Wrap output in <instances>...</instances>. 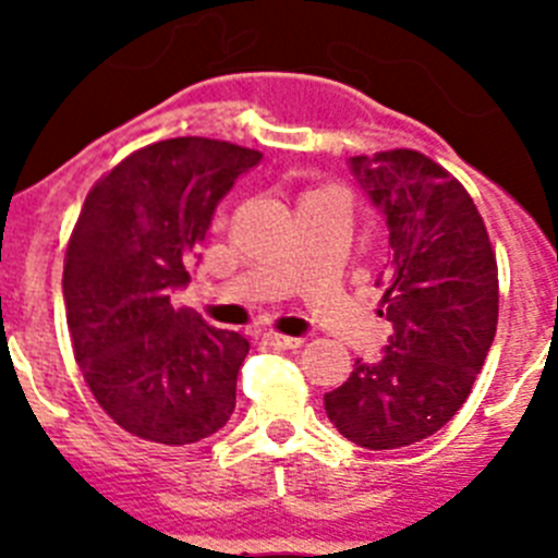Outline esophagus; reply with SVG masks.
<instances>
[{"instance_id": "1", "label": "esophagus", "mask_w": 558, "mask_h": 558, "mask_svg": "<svg viewBox=\"0 0 558 558\" xmlns=\"http://www.w3.org/2000/svg\"><path fill=\"white\" fill-rule=\"evenodd\" d=\"M265 343L279 349H299L304 343V338H293V335H279V332H268L265 335Z\"/></svg>"}]
</instances>
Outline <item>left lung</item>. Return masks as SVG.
<instances>
[{
	"label": "left lung",
	"mask_w": 558,
	"mask_h": 558,
	"mask_svg": "<svg viewBox=\"0 0 558 558\" xmlns=\"http://www.w3.org/2000/svg\"><path fill=\"white\" fill-rule=\"evenodd\" d=\"M352 172L386 215L391 259L377 284L393 335L377 360H354L324 408L357 447L397 450L441 430L470 397L497 332V259L470 192L425 153L354 156Z\"/></svg>",
	"instance_id": "1"
}]
</instances>
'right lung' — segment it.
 <instances>
[{
    "label": "right lung",
    "mask_w": 558,
    "mask_h": 558,
    "mask_svg": "<svg viewBox=\"0 0 558 558\" xmlns=\"http://www.w3.org/2000/svg\"><path fill=\"white\" fill-rule=\"evenodd\" d=\"M263 153L204 136L147 145L86 195L63 259L75 360L97 405L125 433L181 447L234 413L248 340L172 307L215 206Z\"/></svg>",
    "instance_id": "1"
}]
</instances>
